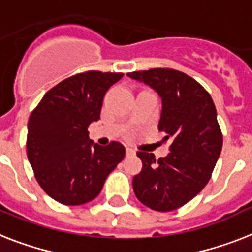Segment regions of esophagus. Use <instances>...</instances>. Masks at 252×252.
I'll list each match as a JSON object with an SVG mask.
<instances>
[{
	"label": "esophagus",
	"instance_id": "1",
	"mask_svg": "<svg viewBox=\"0 0 252 252\" xmlns=\"http://www.w3.org/2000/svg\"><path fill=\"white\" fill-rule=\"evenodd\" d=\"M126 155H128V157H130V155H134V154H136V151L133 150L132 147H126Z\"/></svg>",
	"mask_w": 252,
	"mask_h": 252
}]
</instances>
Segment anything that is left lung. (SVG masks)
Here are the masks:
<instances>
[{"instance_id": "left-lung-1", "label": "left lung", "mask_w": 252, "mask_h": 252, "mask_svg": "<svg viewBox=\"0 0 252 252\" xmlns=\"http://www.w3.org/2000/svg\"><path fill=\"white\" fill-rule=\"evenodd\" d=\"M128 76L154 88L161 97L159 132L171 140L169 154L155 159L138 151L142 169L133 191L146 207L168 212L193 199L211 179L222 147V133L211 95L197 80L173 68H151Z\"/></svg>"}]
</instances>
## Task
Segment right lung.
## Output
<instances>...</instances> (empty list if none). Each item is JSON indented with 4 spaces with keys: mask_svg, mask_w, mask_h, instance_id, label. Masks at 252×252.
<instances>
[{
    "mask_svg": "<svg viewBox=\"0 0 252 252\" xmlns=\"http://www.w3.org/2000/svg\"><path fill=\"white\" fill-rule=\"evenodd\" d=\"M123 76L94 69L76 73L46 92L31 114L27 157L38 185L59 203L93 200L124 158L120 142L99 146L88 132L91 123L101 118L105 93Z\"/></svg>",
    "mask_w": 252,
    "mask_h": 252,
    "instance_id": "add662e5",
    "label": "right lung"
}]
</instances>
